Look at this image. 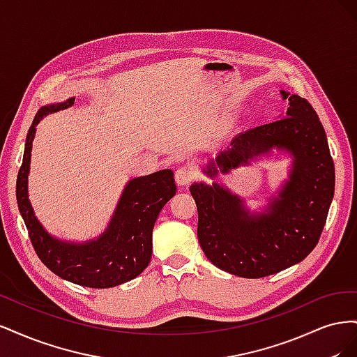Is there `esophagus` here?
Segmentation results:
<instances>
[{"label":"esophagus","mask_w":357,"mask_h":357,"mask_svg":"<svg viewBox=\"0 0 357 357\" xmlns=\"http://www.w3.org/2000/svg\"><path fill=\"white\" fill-rule=\"evenodd\" d=\"M192 178H193V174L188 168H178L176 171V183L178 186H188L192 181Z\"/></svg>","instance_id":"34e87169"}]
</instances>
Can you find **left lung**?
<instances>
[{
    "label": "left lung",
    "instance_id": "obj_1",
    "mask_svg": "<svg viewBox=\"0 0 357 357\" xmlns=\"http://www.w3.org/2000/svg\"><path fill=\"white\" fill-rule=\"evenodd\" d=\"M289 102L274 122L248 129L202 167L219 174L274 155L290 158L287 178L265 208L248 210L245 199L218 180L189 188L198 208V241L208 261L234 275L261 278L299 264L319 243L333 198L335 168L328 138L311 104L280 91Z\"/></svg>",
    "mask_w": 357,
    "mask_h": 357
}]
</instances>
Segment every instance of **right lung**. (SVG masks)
I'll use <instances>...</instances> for the list:
<instances>
[{"label":"right lung","instance_id":"1","mask_svg":"<svg viewBox=\"0 0 357 357\" xmlns=\"http://www.w3.org/2000/svg\"><path fill=\"white\" fill-rule=\"evenodd\" d=\"M74 100L73 96L62 102L47 104L36 114L26 135L22 167L16 181L17 207L38 257L53 274L84 287H114L142 274L152 259L155 222L164 205L177 192L174 172L160 169L129 180L105 231L95 238L67 241L49 234L29 201L28 176L32 142L43 117L68 109Z\"/></svg>","mask_w":357,"mask_h":357}]
</instances>
